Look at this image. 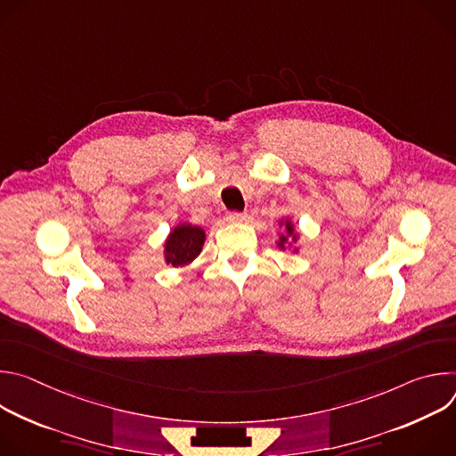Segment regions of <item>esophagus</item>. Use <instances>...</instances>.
Returning <instances> with one entry per match:
<instances>
[{
    "mask_svg": "<svg viewBox=\"0 0 456 456\" xmlns=\"http://www.w3.org/2000/svg\"><path fill=\"white\" fill-rule=\"evenodd\" d=\"M227 220H229V222H232V224L245 222V220H247V213H241V211H231V213H227Z\"/></svg>",
    "mask_w": 456,
    "mask_h": 456,
    "instance_id": "1",
    "label": "esophagus"
}]
</instances>
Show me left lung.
I'll return each instance as SVG.
<instances>
[{
	"label": "left lung",
	"mask_w": 456,
	"mask_h": 456,
	"mask_svg": "<svg viewBox=\"0 0 456 456\" xmlns=\"http://www.w3.org/2000/svg\"><path fill=\"white\" fill-rule=\"evenodd\" d=\"M287 231H289V234H294V229H292V225L287 222ZM285 241H287V238L285 236H281L280 238V247H283L285 245Z\"/></svg>",
	"instance_id": "1"
}]
</instances>
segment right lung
<instances>
[{
    "mask_svg": "<svg viewBox=\"0 0 456 456\" xmlns=\"http://www.w3.org/2000/svg\"><path fill=\"white\" fill-rule=\"evenodd\" d=\"M206 232L200 227L178 225L166 241V262L173 267L192 262L202 250Z\"/></svg>",
    "mask_w": 456,
    "mask_h": 456,
    "instance_id": "right-lung-1",
    "label": "right lung"
}]
</instances>
